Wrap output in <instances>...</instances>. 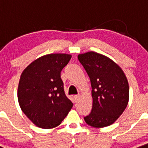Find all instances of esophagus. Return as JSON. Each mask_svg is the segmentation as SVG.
<instances>
[{"mask_svg": "<svg viewBox=\"0 0 148 148\" xmlns=\"http://www.w3.org/2000/svg\"><path fill=\"white\" fill-rule=\"evenodd\" d=\"M79 99H80V95H74V101H75V102H77V101L79 100Z\"/></svg>", "mask_w": 148, "mask_h": 148, "instance_id": "1", "label": "esophagus"}]
</instances>
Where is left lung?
Wrapping results in <instances>:
<instances>
[{
	"label": "left lung",
	"mask_w": 148,
	"mask_h": 148,
	"mask_svg": "<svg viewBox=\"0 0 148 148\" xmlns=\"http://www.w3.org/2000/svg\"><path fill=\"white\" fill-rule=\"evenodd\" d=\"M78 59L92 86V108L84 120L92 127L110 126L120 117L129 102L127 78L118 64L104 55L91 51L79 54Z\"/></svg>",
	"instance_id": "obj_1"
}]
</instances>
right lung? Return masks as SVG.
<instances>
[{"mask_svg":"<svg viewBox=\"0 0 148 148\" xmlns=\"http://www.w3.org/2000/svg\"><path fill=\"white\" fill-rule=\"evenodd\" d=\"M71 56L53 53L32 62L21 74L18 101L34 125L52 129L60 125L73 107L65 95L61 71Z\"/></svg>","mask_w":148,"mask_h":148,"instance_id":"obj_1","label":"right lung"}]
</instances>
